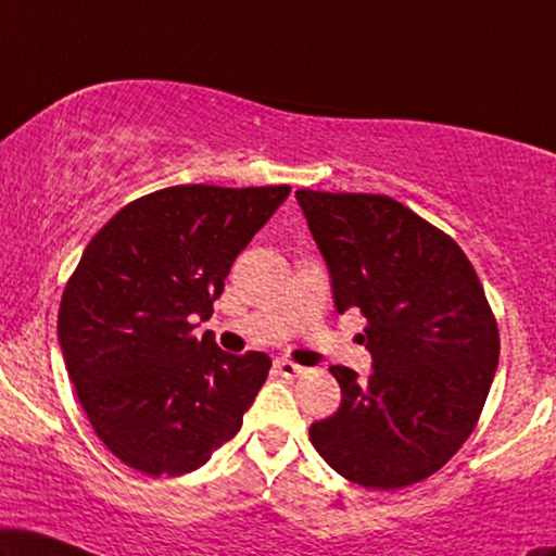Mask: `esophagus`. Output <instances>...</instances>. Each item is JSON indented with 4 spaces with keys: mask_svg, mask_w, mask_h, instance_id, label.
Here are the masks:
<instances>
[{
    "mask_svg": "<svg viewBox=\"0 0 556 556\" xmlns=\"http://www.w3.org/2000/svg\"><path fill=\"white\" fill-rule=\"evenodd\" d=\"M276 371H278L280 377H288V379H293V377L303 375V367H299V364H295V362L278 359V362H276Z\"/></svg>",
    "mask_w": 556,
    "mask_h": 556,
    "instance_id": "1",
    "label": "esophagus"
}]
</instances>
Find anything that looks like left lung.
I'll return each instance as SVG.
<instances>
[{
    "label": "left lung",
    "instance_id": "8db88e82",
    "mask_svg": "<svg viewBox=\"0 0 556 556\" xmlns=\"http://www.w3.org/2000/svg\"><path fill=\"white\" fill-rule=\"evenodd\" d=\"M339 314L367 316V382L331 367L341 407L311 425L318 455L364 489H405L460 451L498 367V324L458 242L387 194L295 192Z\"/></svg>",
    "mask_w": 556,
    "mask_h": 556
}]
</instances>
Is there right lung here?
<instances>
[{"label":"right lung","instance_id":"right-lung-1","mask_svg":"<svg viewBox=\"0 0 556 556\" xmlns=\"http://www.w3.org/2000/svg\"><path fill=\"white\" fill-rule=\"evenodd\" d=\"M291 187L177 185L118 210L67 278L58 337L101 443L147 476L192 473L240 430L270 356L227 354L210 318L235 257Z\"/></svg>","mask_w":556,"mask_h":556}]
</instances>
